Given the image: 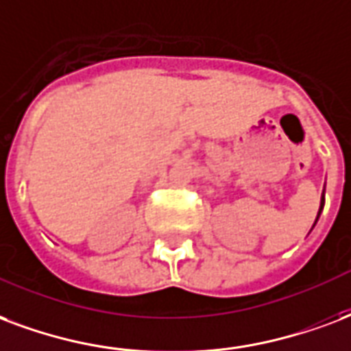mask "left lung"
<instances>
[{
    "label": "left lung",
    "mask_w": 351,
    "mask_h": 351,
    "mask_svg": "<svg viewBox=\"0 0 351 351\" xmlns=\"http://www.w3.org/2000/svg\"><path fill=\"white\" fill-rule=\"evenodd\" d=\"M324 201H326V199H324V195H322V201H320V210H318V217H320V212H322V208H324ZM318 217H316V221H318ZM316 221H314V225H316Z\"/></svg>",
    "instance_id": "1"
}]
</instances>
